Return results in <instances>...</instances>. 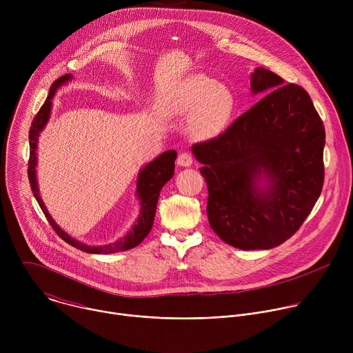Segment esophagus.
Listing matches in <instances>:
<instances>
[{
    "label": "esophagus",
    "mask_w": 353,
    "mask_h": 353,
    "mask_svg": "<svg viewBox=\"0 0 353 353\" xmlns=\"http://www.w3.org/2000/svg\"><path fill=\"white\" fill-rule=\"evenodd\" d=\"M177 165L181 168H188L192 165V157L188 152H181L177 158Z\"/></svg>",
    "instance_id": "esophagus-1"
}]
</instances>
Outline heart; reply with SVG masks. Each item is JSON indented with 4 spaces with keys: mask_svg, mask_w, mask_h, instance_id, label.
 <instances>
[{
    "mask_svg": "<svg viewBox=\"0 0 353 353\" xmlns=\"http://www.w3.org/2000/svg\"><path fill=\"white\" fill-rule=\"evenodd\" d=\"M236 106L233 92L204 74H192L174 83L161 108L169 117H185L188 134L198 141L219 137L229 125Z\"/></svg>",
    "mask_w": 353,
    "mask_h": 353,
    "instance_id": "1",
    "label": "heart"
}]
</instances>
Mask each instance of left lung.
Masks as SVG:
<instances>
[{
  "mask_svg": "<svg viewBox=\"0 0 353 353\" xmlns=\"http://www.w3.org/2000/svg\"><path fill=\"white\" fill-rule=\"evenodd\" d=\"M265 94L219 137L191 152L208 185L212 230L240 250H270L305 222L321 194L325 131L309 93L263 67L250 75Z\"/></svg>",
  "mask_w": 353,
  "mask_h": 353,
  "instance_id": "1",
  "label": "left lung"
}]
</instances>
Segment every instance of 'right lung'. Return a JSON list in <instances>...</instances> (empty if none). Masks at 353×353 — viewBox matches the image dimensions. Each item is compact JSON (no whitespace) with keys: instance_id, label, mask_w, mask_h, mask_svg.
Wrapping results in <instances>:
<instances>
[{"instance_id":"1","label":"right lung","mask_w":353,"mask_h":353,"mask_svg":"<svg viewBox=\"0 0 353 353\" xmlns=\"http://www.w3.org/2000/svg\"><path fill=\"white\" fill-rule=\"evenodd\" d=\"M74 77L71 74H67L64 77H60L48 90V96L46 102L40 108L39 113L32 121V127L29 131V146H30V154H29V168H28V176L29 183L33 191V195L39 203L43 214L46 215L48 223L53 226V229L57 232V234L67 241L68 244L85 251V253L90 254H112L117 253V251H125L130 248L137 247L150 232L155 219L157 205H158V198L161 194L162 187L173 177L174 174V161L177 158V152L173 149L166 150V152L161 154L158 158H155L152 162L146 163L138 173L137 177V198L139 199V215L135 221V223L131 226V229L120 239H117L113 243H108L103 245H89L85 244L75 237L70 236L65 230H63L53 216L50 215L47 211L43 199L40 196L39 185H37V176H36V166H37V142L39 135L47 125L50 120V114H52V106H53V97L59 88L68 83Z\"/></svg>"}]
</instances>
